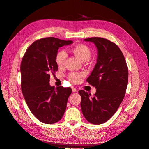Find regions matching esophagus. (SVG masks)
Listing matches in <instances>:
<instances>
[{
    "mask_svg": "<svg viewBox=\"0 0 149 149\" xmlns=\"http://www.w3.org/2000/svg\"><path fill=\"white\" fill-rule=\"evenodd\" d=\"M72 91H73V92H74V93H76V92H77V91H77V89H76V88H74V87L72 88Z\"/></svg>",
    "mask_w": 149,
    "mask_h": 149,
    "instance_id": "obj_1",
    "label": "esophagus"
}]
</instances>
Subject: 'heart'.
I'll return each instance as SVG.
<instances>
[{
  "label": "heart",
  "mask_w": 149,
  "mask_h": 149,
  "mask_svg": "<svg viewBox=\"0 0 149 149\" xmlns=\"http://www.w3.org/2000/svg\"><path fill=\"white\" fill-rule=\"evenodd\" d=\"M72 52L74 55L83 61H88L91 56V52L89 48L84 44H78L72 48ZM67 58V54L64 50H60L56 54L55 62L56 65L61 67L64 65ZM83 76V73L78 72H71L68 75V78L74 83H79Z\"/></svg>",
  "instance_id": "1"
}]
</instances>
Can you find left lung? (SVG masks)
I'll return each mask as SVG.
<instances>
[{"mask_svg": "<svg viewBox=\"0 0 149 149\" xmlns=\"http://www.w3.org/2000/svg\"><path fill=\"white\" fill-rule=\"evenodd\" d=\"M97 48V61L86 82L96 89L93 96L79 90L81 107L90 123L101 124L113 116L125 96L128 83V67L117 45L101 37L86 38Z\"/></svg>", "mask_w": 149, "mask_h": 149, "instance_id": "8db88e82", "label": "left lung"}]
</instances>
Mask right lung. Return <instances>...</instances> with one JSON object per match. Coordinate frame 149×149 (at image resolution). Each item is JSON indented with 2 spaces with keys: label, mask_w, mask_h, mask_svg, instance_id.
Masks as SVG:
<instances>
[{
  "label": "right lung",
  "mask_w": 149,
  "mask_h": 149,
  "mask_svg": "<svg viewBox=\"0 0 149 149\" xmlns=\"http://www.w3.org/2000/svg\"><path fill=\"white\" fill-rule=\"evenodd\" d=\"M73 43L54 37L36 40L22 58L21 89L30 111L42 123L52 124L61 120L66 110L71 88L50 86V75L58 67L55 56L60 47Z\"/></svg>",
  "instance_id": "1"
}]
</instances>
